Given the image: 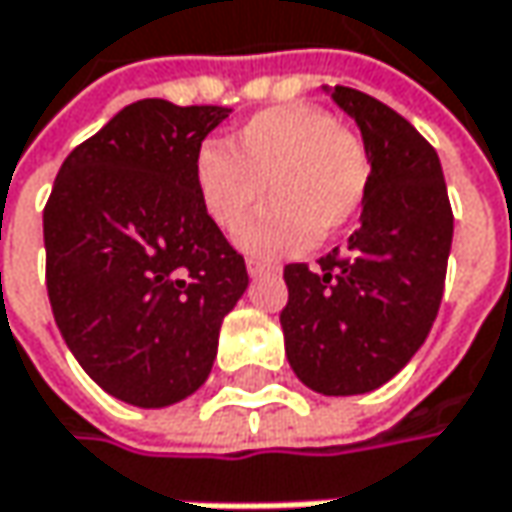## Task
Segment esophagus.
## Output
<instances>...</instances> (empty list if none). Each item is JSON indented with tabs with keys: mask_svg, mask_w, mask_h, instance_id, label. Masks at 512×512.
Listing matches in <instances>:
<instances>
[{
	"mask_svg": "<svg viewBox=\"0 0 512 512\" xmlns=\"http://www.w3.org/2000/svg\"><path fill=\"white\" fill-rule=\"evenodd\" d=\"M246 269H249V275H252V278H257V275H269V272H275L278 266H275V263H269V260L249 257V260H246Z\"/></svg>",
	"mask_w": 512,
	"mask_h": 512,
	"instance_id": "34e87169",
	"label": "esophagus"
}]
</instances>
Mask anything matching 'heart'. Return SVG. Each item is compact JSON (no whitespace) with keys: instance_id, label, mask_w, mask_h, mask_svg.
Returning <instances> with one entry per match:
<instances>
[{"instance_id":"1","label":"heart","mask_w":512,"mask_h":512,"mask_svg":"<svg viewBox=\"0 0 512 512\" xmlns=\"http://www.w3.org/2000/svg\"><path fill=\"white\" fill-rule=\"evenodd\" d=\"M194 182L202 211L223 231L240 226L266 190L270 202L237 240L255 255H289L353 223L371 188V153L321 106H272L252 115L228 147L202 144Z\"/></svg>"}]
</instances>
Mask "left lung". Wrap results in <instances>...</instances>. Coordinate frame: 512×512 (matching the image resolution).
I'll list each match as a JSON object with an SVG mask.
<instances>
[{
  "instance_id": "8db88e82",
  "label": "left lung",
  "mask_w": 512,
  "mask_h": 512,
  "mask_svg": "<svg viewBox=\"0 0 512 512\" xmlns=\"http://www.w3.org/2000/svg\"><path fill=\"white\" fill-rule=\"evenodd\" d=\"M371 153L362 226L318 266L284 269L286 359L327 397L374 391L406 368L437 316L452 249V205L435 147L400 112L336 86Z\"/></svg>"
}]
</instances>
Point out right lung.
<instances>
[{"instance_id": "add662e5", "label": "right lung", "mask_w": 512, "mask_h": 512, "mask_svg": "<svg viewBox=\"0 0 512 512\" xmlns=\"http://www.w3.org/2000/svg\"><path fill=\"white\" fill-rule=\"evenodd\" d=\"M228 106L144 98L77 144L43 211L54 321L80 368L138 408L208 379L246 260L208 220L194 159Z\"/></svg>"}]
</instances>
